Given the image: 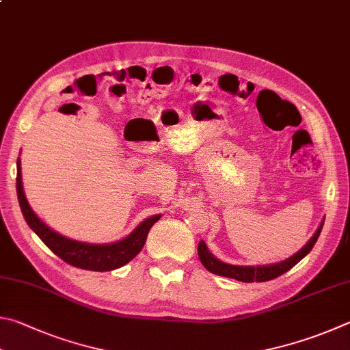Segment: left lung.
I'll return each mask as SVG.
<instances>
[{
	"instance_id": "1",
	"label": "left lung",
	"mask_w": 350,
	"mask_h": 350,
	"mask_svg": "<svg viewBox=\"0 0 350 350\" xmlns=\"http://www.w3.org/2000/svg\"><path fill=\"white\" fill-rule=\"evenodd\" d=\"M324 224V218L323 221L318 226V229L314 235H312L310 240L304 244V246L298 250L297 254H293L289 258H286L284 261L280 262H273V265H265V266H235V265H228L221 260H218L217 256H213L211 254V250L207 249L206 243L201 240L198 243V256L201 265H203L207 271L219 275V277H226V278H234L238 281H243V283H261V281H269L280 277V275L286 273L287 271L297 265L298 261H301L306 255H308L312 247L315 246V243L320 237V232L323 229Z\"/></svg>"
}]
</instances>
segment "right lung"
I'll return each mask as SVG.
<instances>
[{"label":"right lung","instance_id":"add662e5","mask_svg":"<svg viewBox=\"0 0 350 350\" xmlns=\"http://www.w3.org/2000/svg\"><path fill=\"white\" fill-rule=\"evenodd\" d=\"M16 193L23 217L36 235L41 238V241L52 250L55 255H58L61 260L66 261L67 265L75 266L85 271L95 272H107L118 269L127 265L129 261L133 260L143 249L147 234L153 224H155L161 215H153L141 221L131 234L115 243H84L77 241L72 238L58 234L53 229L49 228L41 219L36 217L32 207L27 203L26 193H24L23 180H21V159L16 161Z\"/></svg>","mask_w":350,"mask_h":350}]
</instances>
